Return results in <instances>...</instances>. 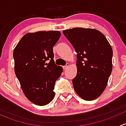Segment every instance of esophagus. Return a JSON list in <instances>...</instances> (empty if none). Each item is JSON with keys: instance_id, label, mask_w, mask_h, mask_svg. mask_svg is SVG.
<instances>
[{"instance_id": "obj_1", "label": "esophagus", "mask_w": 126, "mask_h": 126, "mask_svg": "<svg viewBox=\"0 0 126 126\" xmlns=\"http://www.w3.org/2000/svg\"><path fill=\"white\" fill-rule=\"evenodd\" d=\"M69 63H66V64L65 66H63V69H66L69 68Z\"/></svg>"}]
</instances>
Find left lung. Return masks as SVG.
Here are the masks:
<instances>
[{
  "label": "left lung",
  "mask_w": 126,
  "mask_h": 126,
  "mask_svg": "<svg viewBox=\"0 0 126 126\" xmlns=\"http://www.w3.org/2000/svg\"><path fill=\"white\" fill-rule=\"evenodd\" d=\"M63 33L77 53V72L72 79L75 91L86 101L97 98L106 88L112 71L110 43L96 29L77 27Z\"/></svg>",
  "instance_id": "1"
}]
</instances>
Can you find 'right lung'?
<instances>
[{
    "instance_id": "1",
    "label": "right lung",
    "mask_w": 126,
    "mask_h": 126,
    "mask_svg": "<svg viewBox=\"0 0 126 126\" xmlns=\"http://www.w3.org/2000/svg\"><path fill=\"white\" fill-rule=\"evenodd\" d=\"M60 36L59 31L29 33L14 49L15 74L25 96L36 105H47L55 96V83L63 68L55 64L53 47Z\"/></svg>"
}]
</instances>
